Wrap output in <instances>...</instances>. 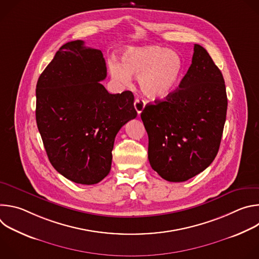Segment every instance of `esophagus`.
<instances>
[{
    "label": "esophagus",
    "instance_id": "esophagus-1",
    "mask_svg": "<svg viewBox=\"0 0 259 259\" xmlns=\"http://www.w3.org/2000/svg\"><path fill=\"white\" fill-rule=\"evenodd\" d=\"M134 107L136 109V112L138 115H140L142 113V110L144 109L145 107V101L143 99H139V98H136L135 101H134Z\"/></svg>",
    "mask_w": 259,
    "mask_h": 259
}]
</instances>
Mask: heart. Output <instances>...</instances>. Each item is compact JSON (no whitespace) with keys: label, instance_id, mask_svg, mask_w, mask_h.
Masks as SVG:
<instances>
[{"label":"heart","instance_id":"b5f03b06","mask_svg":"<svg viewBox=\"0 0 259 259\" xmlns=\"http://www.w3.org/2000/svg\"><path fill=\"white\" fill-rule=\"evenodd\" d=\"M109 72L122 85H129L131 77L138 79L144 96L164 100L179 87L183 61L176 52L160 46L129 48L124 52L121 63H109Z\"/></svg>","mask_w":259,"mask_h":259}]
</instances>
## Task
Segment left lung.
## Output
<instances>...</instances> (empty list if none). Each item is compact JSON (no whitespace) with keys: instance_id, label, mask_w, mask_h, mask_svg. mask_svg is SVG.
<instances>
[{"instance_id":"left-lung-1","label":"left lung","mask_w":259,"mask_h":259,"mask_svg":"<svg viewBox=\"0 0 259 259\" xmlns=\"http://www.w3.org/2000/svg\"><path fill=\"white\" fill-rule=\"evenodd\" d=\"M228 97L220 69L195 44L192 64L177 90L147 103L141 120L149 135V161L165 180L186 181L215 159L227 118Z\"/></svg>"}]
</instances>
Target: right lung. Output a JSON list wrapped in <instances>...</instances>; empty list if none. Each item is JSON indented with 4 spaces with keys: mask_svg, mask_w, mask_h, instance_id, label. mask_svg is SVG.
I'll use <instances>...</instances> for the list:
<instances>
[{
    "mask_svg": "<svg viewBox=\"0 0 259 259\" xmlns=\"http://www.w3.org/2000/svg\"><path fill=\"white\" fill-rule=\"evenodd\" d=\"M105 78L102 52L77 40L59 48L36 83L35 120L48 159L87 186L109 173L116 135L137 116L133 93H108Z\"/></svg>",
    "mask_w": 259,
    "mask_h": 259,
    "instance_id": "right-lung-1",
    "label": "right lung"
}]
</instances>
